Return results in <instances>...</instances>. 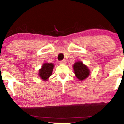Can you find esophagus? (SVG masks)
<instances>
[{"instance_id":"esophagus-1","label":"esophagus","mask_w":124,"mask_h":124,"mask_svg":"<svg viewBox=\"0 0 124 124\" xmlns=\"http://www.w3.org/2000/svg\"><path fill=\"white\" fill-rule=\"evenodd\" d=\"M66 60H62V61H60V63H61V64H65L66 63Z\"/></svg>"}]
</instances>
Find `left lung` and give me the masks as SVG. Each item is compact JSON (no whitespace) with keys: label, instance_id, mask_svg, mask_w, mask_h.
I'll return each instance as SVG.
<instances>
[{"label":"left lung","instance_id":"1","mask_svg":"<svg viewBox=\"0 0 124 124\" xmlns=\"http://www.w3.org/2000/svg\"><path fill=\"white\" fill-rule=\"evenodd\" d=\"M73 68L75 76L79 81L84 80L89 76V69L81 61L75 62L73 66Z\"/></svg>","mask_w":124,"mask_h":124}]
</instances>
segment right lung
<instances>
[{
    "instance_id": "1",
    "label": "right lung",
    "mask_w": 124,
    "mask_h": 124,
    "mask_svg": "<svg viewBox=\"0 0 124 124\" xmlns=\"http://www.w3.org/2000/svg\"><path fill=\"white\" fill-rule=\"evenodd\" d=\"M53 67L54 65L53 63H44L41 66V68L39 70V77L43 81H47L52 75Z\"/></svg>"
}]
</instances>
